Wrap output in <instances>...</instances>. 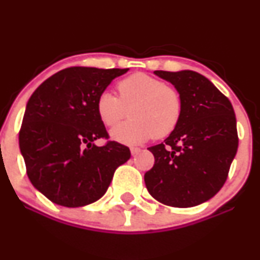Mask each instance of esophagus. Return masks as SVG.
<instances>
[{
	"instance_id": "1",
	"label": "esophagus",
	"mask_w": 260,
	"mask_h": 260,
	"mask_svg": "<svg viewBox=\"0 0 260 260\" xmlns=\"http://www.w3.org/2000/svg\"><path fill=\"white\" fill-rule=\"evenodd\" d=\"M140 153V149L139 148H131V154L133 155V156H136V155H138Z\"/></svg>"
}]
</instances>
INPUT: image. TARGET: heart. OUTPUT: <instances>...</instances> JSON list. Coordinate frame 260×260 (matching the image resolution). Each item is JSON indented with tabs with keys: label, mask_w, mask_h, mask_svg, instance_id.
Masks as SVG:
<instances>
[{
	"label": "heart",
	"mask_w": 260,
	"mask_h": 260,
	"mask_svg": "<svg viewBox=\"0 0 260 260\" xmlns=\"http://www.w3.org/2000/svg\"><path fill=\"white\" fill-rule=\"evenodd\" d=\"M118 98L110 91L98 96L96 112L106 127H115L127 116L133 120L111 131L112 139L134 145L151 137L165 138L180 123L183 104L180 92L162 80L144 73H136L121 80Z\"/></svg>",
	"instance_id": "1"
}]
</instances>
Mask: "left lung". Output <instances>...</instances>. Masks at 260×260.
<instances>
[{"mask_svg": "<svg viewBox=\"0 0 260 260\" xmlns=\"http://www.w3.org/2000/svg\"><path fill=\"white\" fill-rule=\"evenodd\" d=\"M180 92L178 126L161 144L148 148L155 157L145 172L148 192L157 202L190 208L221 189L238 148L234 107L208 78L193 71H155Z\"/></svg>", "mask_w": 260, "mask_h": 260, "instance_id": "1", "label": "left lung"}]
</instances>
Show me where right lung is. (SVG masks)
<instances>
[{"label": "right lung", "mask_w": 260, "mask_h": 260, "mask_svg": "<svg viewBox=\"0 0 260 260\" xmlns=\"http://www.w3.org/2000/svg\"><path fill=\"white\" fill-rule=\"evenodd\" d=\"M128 68L70 67L47 78L26 104L19 148L31 184L55 204L78 208L106 193L129 148L109 138L98 96Z\"/></svg>", "instance_id": "add662e5"}]
</instances>
